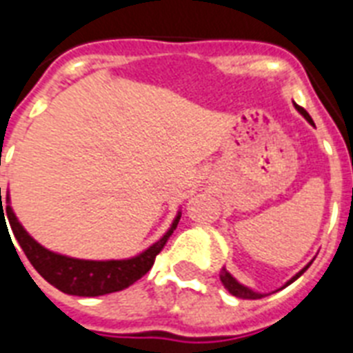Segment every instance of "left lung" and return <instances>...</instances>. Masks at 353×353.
I'll use <instances>...</instances> for the list:
<instances>
[{
	"instance_id": "left-lung-1",
	"label": "left lung",
	"mask_w": 353,
	"mask_h": 353,
	"mask_svg": "<svg viewBox=\"0 0 353 353\" xmlns=\"http://www.w3.org/2000/svg\"><path fill=\"white\" fill-rule=\"evenodd\" d=\"M295 108H296V110H299V112L302 113V115H304V119H306V121L310 122V124H313V119L310 117V113H307L306 110H304V108L296 106V104H295ZM313 126H315V124H313ZM307 268H310V263H307L306 268L302 269L301 273L295 274V276H293V279H291L290 282H288V284H291V282H295V280L299 279V276H301V274L304 273V271H306ZM220 279H221V284H223L227 288V291H229L231 295L238 296V299H262V296H265V295H262V293H254V291H251V290H249V288H245V285H241L240 282H236V280L231 276V273H227L225 269H221ZM288 284H285V285H288Z\"/></svg>"
}]
</instances>
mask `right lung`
<instances>
[{
	"label": "right lung",
	"mask_w": 353,
	"mask_h": 353,
	"mask_svg": "<svg viewBox=\"0 0 353 353\" xmlns=\"http://www.w3.org/2000/svg\"><path fill=\"white\" fill-rule=\"evenodd\" d=\"M8 201V198H7ZM6 207V212H2V207ZM0 220L7 214L10 229H12L19 247L23 249L25 256L29 258L32 268L43 276L57 290L68 293V295L79 296H99L115 293V291L126 290L132 284H135L141 276L148 273L155 262V256L163 251L166 241L176 229L179 216L172 223L170 231L166 232L159 241L148 247L146 251L141 252L139 256L130 258V260H106V262H95V260H79V258H69L51 252L46 247H41L38 241L30 238L25 229L21 227L12 209L8 205H3L1 201V187H0ZM7 225V223H5Z\"/></svg>",
	"instance_id": "obj_1"
}]
</instances>
